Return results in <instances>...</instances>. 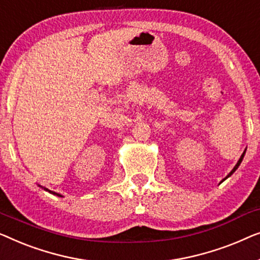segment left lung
<instances>
[{
	"label": "left lung",
	"instance_id": "1",
	"mask_svg": "<svg viewBox=\"0 0 260 260\" xmlns=\"http://www.w3.org/2000/svg\"><path fill=\"white\" fill-rule=\"evenodd\" d=\"M245 152H246V149H245V151L243 152V154H241V156H240V159L238 160V162H237V165L235 166V167H233V170L231 171V172H230V174L228 175V177H226L225 179H228L229 177H231V175L233 174V173H235V172H236V170H237V168H238L239 167V165H240V164H241V161H243V158H244V155H245ZM225 179H224V180H225ZM224 180H222V181H224Z\"/></svg>",
	"mask_w": 260,
	"mask_h": 260
}]
</instances>
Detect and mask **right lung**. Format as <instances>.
Masks as SVG:
<instances>
[{
	"mask_svg": "<svg viewBox=\"0 0 260 260\" xmlns=\"http://www.w3.org/2000/svg\"><path fill=\"white\" fill-rule=\"evenodd\" d=\"M40 186V185H39ZM40 187H42V186H40ZM42 188H45L46 191H48L49 193H52V194H55V196H57V197H63V196H61V194H58V193H56V192H53V191H50V189H48V188H46V187H42Z\"/></svg>",
	"mask_w": 260,
	"mask_h": 260,
	"instance_id": "obj_1",
	"label": "right lung"
}]
</instances>
